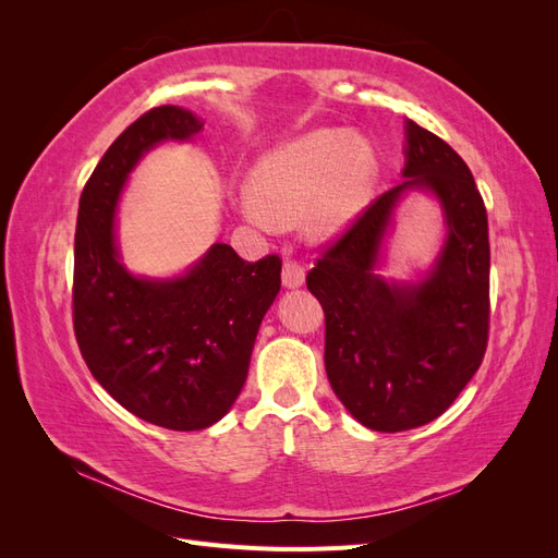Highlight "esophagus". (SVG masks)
I'll return each mask as SVG.
<instances>
[{
	"label": "esophagus",
	"mask_w": 558,
	"mask_h": 558,
	"mask_svg": "<svg viewBox=\"0 0 558 558\" xmlns=\"http://www.w3.org/2000/svg\"><path fill=\"white\" fill-rule=\"evenodd\" d=\"M281 281L286 289H300L305 283V267L295 260H286L283 263V272H281Z\"/></svg>",
	"instance_id": "esophagus-1"
}]
</instances>
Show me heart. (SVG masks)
Returning <instances> with one entry per match:
<instances>
[{
    "instance_id": "heart-1",
    "label": "heart",
    "mask_w": 558,
    "mask_h": 558,
    "mask_svg": "<svg viewBox=\"0 0 558 558\" xmlns=\"http://www.w3.org/2000/svg\"><path fill=\"white\" fill-rule=\"evenodd\" d=\"M377 160L367 142L344 128H320L269 150L253 172V193L242 211L258 226L295 221L316 238H332L367 207Z\"/></svg>"
}]
</instances>
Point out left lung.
<instances>
[{"mask_svg": "<svg viewBox=\"0 0 558 558\" xmlns=\"http://www.w3.org/2000/svg\"><path fill=\"white\" fill-rule=\"evenodd\" d=\"M402 181L359 214L307 275L326 314V373L363 426L398 433L428 424L459 398L488 342V221L468 165L437 134L404 125ZM441 199L450 232L432 275L388 284L374 275L385 228L404 190Z\"/></svg>", "mask_w": 558, "mask_h": 558, "instance_id": "left-lung-1", "label": "left lung"}]
</instances>
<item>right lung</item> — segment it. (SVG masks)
Returning a JSON list of instances; mask_svg holds the SVG:
<instances>
[{
    "mask_svg": "<svg viewBox=\"0 0 558 558\" xmlns=\"http://www.w3.org/2000/svg\"><path fill=\"white\" fill-rule=\"evenodd\" d=\"M199 118L181 107L140 116L95 167L78 202L74 335L93 377L128 412L170 430L226 416L248 375L253 342L281 289V258L242 260L214 244L177 279L132 277L118 260L113 216L128 174L148 148L191 140Z\"/></svg>",
    "mask_w": 558,
    "mask_h": 558,
    "instance_id": "right-lung-1",
    "label": "right lung"
}]
</instances>
